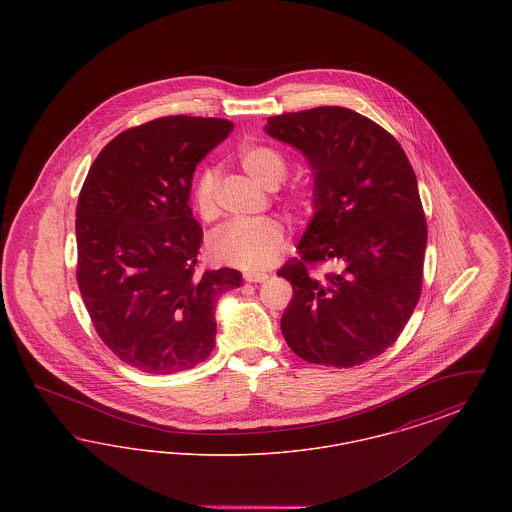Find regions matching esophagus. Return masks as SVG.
<instances>
[{
    "label": "esophagus",
    "mask_w": 512,
    "mask_h": 512,
    "mask_svg": "<svg viewBox=\"0 0 512 512\" xmlns=\"http://www.w3.org/2000/svg\"><path fill=\"white\" fill-rule=\"evenodd\" d=\"M267 278V272H257V270H245L244 272L245 282H265Z\"/></svg>",
    "instance_id": "1"
}]
</instances>
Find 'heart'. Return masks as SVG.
Listing matches in <instances>:
<instances>
[{
    "label": "heart",
    "instance_id": "1",
    "mask_svg": "<svg viewBox=\"0 0 512 512\" xmlns=\"http://www.w3.org/2000/svg\"><path fill=\"white\" fill-rule=\"evenodd\" d=\"M240 167L255 182L265 188H276L286 172L288 159L276 147L265 144H244L236 153ZM217 169L205 167L195 176L192 186V205L199 219L217 217ZM313 186L297 184L288 192V201L293 207L303 209L313 201ZM286 245V228L278 219L265 217L257 220H232L217 228L209 240L207 251L211 259L224 265L244 268L268 267Z\"/></svg>",
    "mask_w": 512,
    "mask_h": 512
}]
</instances>
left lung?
<instances>
[{"mask_svg": "<svg viewBox=\"0 0 512 512\" xmlns=\"http://www.w3.org/2000/svg\"><path fill=\"white\" fill-rule=\"evenodd\" d=\"M265 132L315 176L299 259L278 270L293 286L282 334L307 363L363 365L399 338L422 290L428 230L413 167L388 130L345 107L268 117ZM322 262L337 270L313 275Z\"/></svg>", "mask_w": 512, "mask_h": 512, "instance_id": "obj_1", "label": "left lung"}]
</instances>
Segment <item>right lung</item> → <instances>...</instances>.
I'll return each mask as SVG.
<instances>
[{
	"mask_svg": "<svg viewBox=\"0 0 512 512\" xmlns=\"http://www.w3.org/2000/svg\"><path fill=\"white\" fill-rule=\"evenodd\" d=\"M234 124L161 117L99 151L76 205V280L103 343L147 374L203 363L215 347V305L240 288L234 268L195 272L203 230L190 209L197 163Z\"/></svg>",
	"mask_w": 512,
	"mask_h": 512,
	"instance_id": "1",
	"label": "right lung"
}]
</instances>
